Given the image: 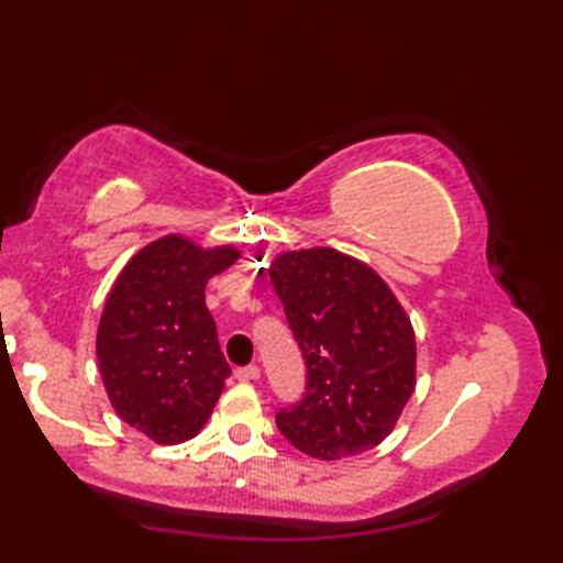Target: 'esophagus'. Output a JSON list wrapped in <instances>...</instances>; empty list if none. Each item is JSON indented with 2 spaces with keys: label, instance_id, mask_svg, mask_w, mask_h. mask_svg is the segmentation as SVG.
<instances>
[{
  "label": "esophagus",
  "instance_id": "1",
  "mask_svg": "<svg viewBox=\"0 0 563 563\" xmlns=\"http://www.w3.org/2000/svg\"><path fill=\"white\" fill-rule=\"evenodd\" d=\"M234 377H236L239 382L258 379V377H261V367H258V365H244V367H236V369H234Z\"/></svg>",
  "mask_w": 563,
  "mask_h": 563
}]
</instances>
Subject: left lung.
Listing matches in <instances>:
<instances>
[{
    "instance_id": "obj_1",
    "label": "left lung",
    "mask_w": 563,
    "mask_h": 563,
    "mask_svg": "<svg viewBox=\"0 0 563 563\" xmlns=\"http://www.w3.org/2000/svg\"><path fill=\"white\" fill-rule=\"evenodd\" d=\"M268 275L307 365L305 397L278 411V430L317 460L373 450L416 387L411 319L367 263L336 249L288 251Z\"/></svg>"
}]
</instances>
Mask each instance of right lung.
<instances>
[{"mask_svg": "<svg viewBox=\"0 0 563 563\" xmlns=\"http://www.w3.org/2000/svg\"><path fill=\"white\" fill-rule=\"evenodd\" d=\"M236 258L234 246L162 236L128 261L106 300L97 333L103 387L115 413L159 445L198 435L232 375L206 285Z\"/></svg>", "mask_w": 563, "mask_h": 563, "instance_id": "obj_1", "label": "right lung"}]
</instances>
